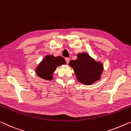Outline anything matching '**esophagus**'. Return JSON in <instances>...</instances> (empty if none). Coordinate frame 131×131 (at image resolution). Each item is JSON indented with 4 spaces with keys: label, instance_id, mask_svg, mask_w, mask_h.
I'll return each instance as SVG.
<instances>
[{
    "label": "esophagus",
    "instance_id": "34e87169",
    "mask_svg": "<svg viewBox=\"0 0 131 131\" xmlns=\"http://www.w3.org/2000/svg\"><path fill=\"white\" fill-rule=\"evenodd\" d=\"M65 60H66V63L68 64V63H69V58H65Z\"/></svg>",
    "mask_w": 131,
    "mask_h": 131
}]
</instances>
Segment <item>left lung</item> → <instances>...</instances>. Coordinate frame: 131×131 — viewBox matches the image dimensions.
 Instances as JSON below:
<instances>
[{"instance_id": "8db88e82", "label": "left lung", "mask_w": 131, "mask_h": 131, "mask_svg": "<svg viewBox=\"0 0 131 131\" xmlns=\"http://www.w3.org/2000/svg\"><path fill=\"white\" fill-rule=\"evenodd\" d=\"M77 80L86 85H90L101 79L103 71L102 62L96 61L86 52L79 53L77 59L69 62Z\"/></svg>"}]
</instances>
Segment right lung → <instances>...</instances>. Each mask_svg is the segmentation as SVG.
<instances>
[{"label":"right lung","instance_id":"1","mask_svg":"<svg viewBox=\"0 0 131 131\" xmlns=\"http://www.w3.org/2000/svg\"><path fill=\"white\" fill-rule=\"evenodd\" d=\"M66 61L61 56L46 55L37 66L35 71L38 77L46 81L53 79V74L59 66L65 65Z\"/></svg>","mask_w":131,"mask_h":131}]
</instances>
